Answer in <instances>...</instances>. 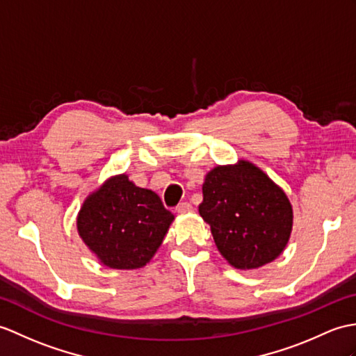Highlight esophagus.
I'll use <instances>...</instances> for the list:
<instances>
[{"instance_id": "obj_1", "label": "esophagus", "mask_w": 356, "mask_h": 356, "mask_svg": "<svg viewBox=\"0 0 356 356\" xmlns=\"http://www.w3.org/2000/svg\"><path fill=\"white\" fill-rule=\"evenodd\" d=\"M176 211H177L179 213H186V212H191V211H193V204H191V203H186V202H184V203H180V204L177 206Z\"/></svg>"}]
</instances>
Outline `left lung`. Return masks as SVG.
Here are the masks:
<instances>
[{"instance_id": "8db88e82", "label": "left lung", "mask_w": 356, "mask_h": 356, "mask_svg": "<svg viewBox=\"0 0 356 356\" xmlns=\"http://www.w3.org/2000/svg\"><path fill=\"white\" fill-rule=\"evenodd\" d=\"M198 213L211 226L218 252L238 270H254L285 250L293 206L279 185L254 163L217 165L203 184Z\"/></svg>"}]
</instances>
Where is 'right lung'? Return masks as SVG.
Returning a JSON list of instances; mask_svg holds the SVG:
<instances>
[{"mask_svg":"<svg viewBox=\"0 0 356 356\" xmlns=\"http://www.w3.org/2000/svg\"><path fill=\"white\" fill-rule=\"evenodd\" d=\"M175 216L159 195L139 188L126 172L90 193L77 213V232L90 253L113 270L145 267L158 252Z\"/></svg>","mask_w":356,"mask_h":356,"instance_id":"obj_1","label":"right lung"}]
</instances>
